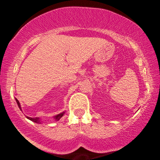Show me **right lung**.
Listing matches in <instances>:
<instances>
[{"mask_svg":"<svg viewBox=\"0 0 160 160\" xmlns=\"http://www.w3.org/2000/svg\"><path fill=\"white\" fill-rule=\"evenodd\" d=\"M16 102H17V104H18V106H19V109L21 110V106H20L19 102L16 98ZM21 111H22V110H21ZM64 113H65V112H63V113H59V114L56 116V117H55V119H56V120H58L60 118H61L62 116L64 115ZM27 118L28 119V120L33 121V122H37V123H40V120H39V118H32V117H27Z\"/></svg>","mask_w":160,"mask_h":160,"instance_id":"obj_1","label":"right lung"}]
</instances>
